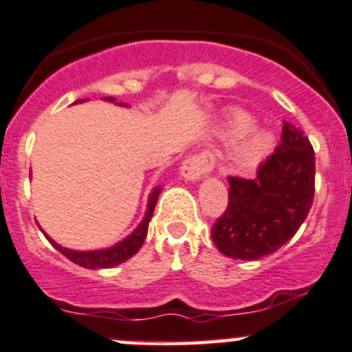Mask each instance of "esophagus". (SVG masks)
Segmentation results:
<instances>
[{"instance_id":"obj_1","label":"esophagus","mask_w":352,"mask_h":352,"mask_svg":"<svg viewBox=\"0 0 352 352\" xmlns=\"http://www.w3.org/2000/svg\"><path fill=\"white\" fill-rule=\"evenodd\" d=\"M214 155H212L211 151L204 150L201 151V153L189 156V158L182 163V166H180V175H182L184 179L192 180L194 182V180H199L202 175L211 172V170L214 168Z\"/></svg>"}]
</instances>
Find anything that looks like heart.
I'll return each instance as SVG.
<instances>
[{
	"instance_id": "1",
	"label": "heart",
	"mask_w": 352,
	"mask_h": 352,
	"mask_svg": "<svg viewBox=\"0 0 352 352\" xmlns=\"http://www.w3.org/2000/svg\"><path fill=\"white\" fill-rule=\"evenodd\" d=\"M254 127V119L247 113H236L233 116L232 122H230L228 129V138L232 141L240 140L243 138L248 131ZM272 144H274V138L267 131H254L250 136H247L242 143L236 146V150L233 151L232 162L233 166L239 170H248L257 166L262 160L267 156L269 151L272 150Z\"/></svg>"
}]
</instances>
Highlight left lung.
<instances>
[{
    "mask_svg": "<svg viewBox=\"0 0 352 352\" xmlns=\"http://www.w3.org/2000/svg\"><path fill=\"white\" fill-rule=\"evenodd\" d=\"M228 206L212 225V242L223 255L242 261L272 254L293 239L314 204V146L285 120L281 143L255 179L228 177Z\"/></svg>",
    "mask_w": 352,
    "mask_h": 352,
    "instance_id": "1",
    "label": "left lung"
}]
</instances>
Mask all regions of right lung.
I'll use <instances>...</instances> for the list:
<instances>
[{"mask_svg":"<svg viewBox=\"0 0 352 352\" xmlns=\"http://www.w3.org/2000/svg\"><path fill=\"white\" fill-rule=\"evenodd\" d=\"M113 100H116V98H109V102H113ZM78 102H83V100H78ZM120 105H124V104H120ZM160 192H162V189H160V187H156L153 192L150 194V201H148V211H146V214H144L143 221L140 223V226H138V228L134 230V232L131 233L127 239H124L122 242H119L110 248H104V250H94V252L69 250V248L61 247V245L56 243L54 240L49 239L45 233L44 235H45V239L51 242L52 247L56 248V250L61 252L65 257L69 258V261L74 262V264L81 265V267H85V269L113 267V265H119V264H122V262H126L127 258L133 257V255L141 248L144 239H146L148 225H150V219H151V216H153L155 206H156V201H158Z\"/></svg>","mask_w":352,"mask_h":352,"instance_id":"obj_1","label":"right lung"}]
</instances>
